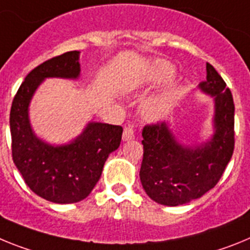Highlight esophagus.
<instances>
[{"instance_id":"1","label":"esophagus","mask_w":250,"mask_h":250,"mask_svg":"<svg viewBox=\"0 0 250 250\" xmlns=\"http://www.w3.org/2000/svg\"><path fill=\"white\" fill-rule=\"evenodd\" d=\"M123 141H131L134 138V131H133V125H128V127L125 128L122 136Z\"/></svg>"}]
</instances>
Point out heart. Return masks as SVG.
<instances>
[{
    "instance_id": "b5f03b06",
    "label": "heart",
    "mask_w": 250,
    "mask_h": 250,
    "mask_svg": "<svg viewBox=\"0 0 250 250\" xmlns=\"http://www.w3.org/2000/svg\"><path fill=\"white\" fill-rule=\"evenodd\" d=\"M173 66L167 62H157L148 77L149 83H160L166 79H170L173 77ZM181 93L176 86H170L165 89L160 94L147 99L141 105V116L143 119L155 122L158 119L164 118L167 113L170 112L179 102Z\"/></svg>"
}]
</instances>
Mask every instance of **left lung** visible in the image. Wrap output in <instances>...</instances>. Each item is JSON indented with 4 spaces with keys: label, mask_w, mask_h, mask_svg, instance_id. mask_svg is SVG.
I'll return each instance as SVG.
<instances>
[{
    "label": "left lung",
    "mask_w": 250,
    "mask_h": 250,
    "mask_svg": "<svg viewBox=\"0 0 250 250\" xmlns=\"http://www.w3.org/2000/svg\"><path fill=\"white\" fill-rule=\"evenodd\" d=\"M199 89L214 99L212 134L199 145H184L166 122L142 131L143 160L140 179L157 204L179 206L199 199L218 184L234 151V101L212 65Z\"/></svg>",
    "instance_id": "8db88e82"
}]
</instances>
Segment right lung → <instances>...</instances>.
<instances>
[{"label":"right lung","mask_w":250,"mask_h":250,"mask_svg":"<svg viewBox=\"0 0 250 250\" xmlns=\"http://www.w3.org/2000/svg\"><path fill=\"white\" fill-rule=\"evenodd\" d=\"M80 51H68L30 71L15 95L10 112L12 158L35 194L55 204L85 199L99 181L108 156L121 145L123 128L89 122L69 143L51 145L35 134L29 107L36 89L46 78L77 80Z\"/></svg>","instance_id":"obj_1"}]
</instances>
